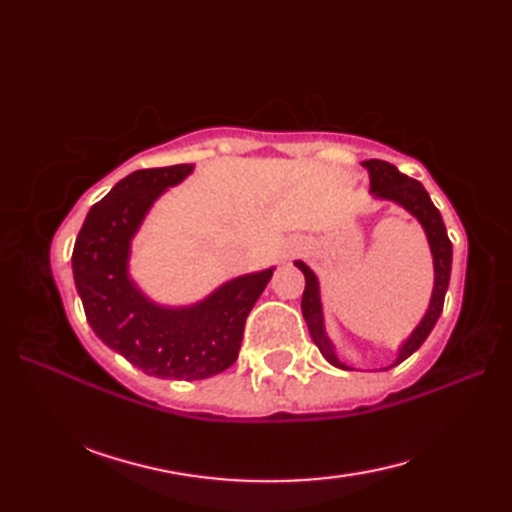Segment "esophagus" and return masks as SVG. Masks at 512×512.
<instances>
[{"label":"esophagus","instance_id":"34e87169","mask_svg":"<svg viewBox=\"0 0 512 512\" xmlns=\"http://www.w3.org/2000/svg\"><path fill=\"white\" fill-rule=\"evenodd\" d=\"M297 248H299L297 244H292V248H290V253H297Z\"/></svg>","mask_w":512,"mask_h":512}]
</instances>
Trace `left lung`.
I'll use <instances>...</instances> for the list:
<instances>
[{
    "mask_svg": "<svg viewBox=\"0 0 512 512\" xmlns=\"http://www.w3.org/2000/svg\"><path fill=\"white\" fill-rule=\"evenodd\" d=\"M363 165L369 169L372 191L378 195V198L394 200L418 217L420 224L424 226V233H427V237H429V246L433 253V268H436V286H433V297L429 303V310H427V314H424V319L420 321L418 328L413 330V334L405 341V345L400 347L398 358L394 363V365H398L405 361V358H409L413 352H416L424 341H427V336L431 334L433 325H436V321L440 319L442 308H444V295H447V288H449L453 248H451V239L447 235V228H444V222L440 217V211L436 209V204L431 202L429 193L424 191V187L418 180H413V178L405 176V173H400L394 165H391V162H385V160H376V158L365 160ZM297 266L301 268V273L306 275V290H303L301 310H303V317H306L312 341L317 343L321 354L328 358L334 367L350 369L347 365H343L339 358H336L334 347H332L328 336H325L317 277H314V273L306 264L297 262Z\"/></svg>",
    "mask_w": 512,
    "mask_h": 512,
    "instance_id": "1",
    "label": "left lung"
}]
</instances>
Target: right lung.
<instances>
[{
  "mask_svg": "<svg viewBox=\"0 0 512 512\" xmlns=\"http://www.w3.org/2000/svg\"><path fill=\"white\" fill-rule=\"evenodd\" d=\"M193 165L129 173L96 202L72 250L74 284L99 339L149 376L202 380L237 361L248 312L273 270L228 281L193 308L169 310L147 301L127 279L129 239L147 209Z\"/></svg>",
  "mask_w": 512,
  "mask_h": 512,
  "instance_id": "right-lung-1",
  "label": "right lung"
}]
</instances>
